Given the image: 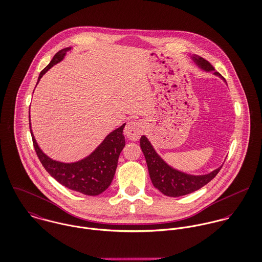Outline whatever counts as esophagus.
Returning a JSON list of instances; mask_svg holds the SVG:
<instances>
[{
	"label": "esophagus",
	"mask_w": 262,
	"mask_h": 262,
	"mask_svg": "<svg viewBox=\"0 0 262 262\" xmlns=\"http://www.w3.org/2000/svg\"><path fill=\"white\" fill-rule=\"evenodd\" d=\"M143 128L140 122L137 121H130L127 123L125 130H124V134L126 135V137L130 140H138L140 135L142 134Z\"/></svg>",
	"instance_id": "1"
}]
</instances>
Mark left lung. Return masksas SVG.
Listing matches in <instances>:
<instances>
[{"label":"left lung","instance_id":"left-lung-1","mask_svg":"<svg viewBox=\"0 0 262 262\" xmlns=\"http://www.w3.org/2000/svg\"><path fill=\"white\" fill-rule=\"evenodd\" d=\"M193 60L201 69L205 71L214 70L208 61L199 56L193 57ZM214 74L221 76L219 72H214ZM140 147L145 157L148 172L154 186L167 196L179 197L194 192L210 182L222 169L221 167L210 174L202 176L184 174L168 166L159 157L145 136H141L140 138Z\"/></svg>","mask_w":262,"mask_h":262}]
</instances>
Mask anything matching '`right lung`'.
Segmentation results:
<instances>
[{
    "mask_svg": "<svg viewBox=\"0 0 262 262\" xmlns=\"http://www.w3.org/2000/svg\"><path fill=\"white\" fill-rule=\"evenodd\" d=\"M69 50L70 48H65L54 56L50 64L40 72L38 81L51 67L63 60L66 52ZM124 127L125 124L110 133L101 144L86 159L73 164H64L53 161L40 150L31 132L29 123L35 152L46 171L63 186L90 196L102 193L108 188L113 181L118 166L119 156L125 146V137L123 135Z\"/></svg>",
    "mask_w": 262,
    "mask_h": 262,
    "instance_id": "add662e5",
    "label": "right lung"
}]
</instances>
